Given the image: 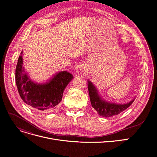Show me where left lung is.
Listing matches in <instances>:
<instances>
[{"instance_id":"1","label":"left lung","mask_w":157,"mask_h":157,"mask_svg":"<svg viewBox=\"0 0 157 157\" xmlns=\"http://www.w3.org/2000/svg\"><path fill=\"white\" fill-rule=\"evenodd\" d=\"M88 88L92 106L97 111L100 116L105 118L111 117L125 111L135 100L134 98L132 101L123 104L111 103L104 101L101 97L98 94L96 87L89 80L88 81Z\"/></svg>"}]
</instances>
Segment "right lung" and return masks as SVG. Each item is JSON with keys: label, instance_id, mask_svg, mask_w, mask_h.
<instances>
[{"label": "right lung", "instance_id": "obj_1", "mask_svg": "<svg viewBox=\"0 0 157 157\" xmlns=\"http://www.w3.org/2000/svg\"><path fill=\"white\" fill-rule=\"evenodd\" d=\"M22 52L16 67L15 80L18 93L23 102L31 108L43 112L55 109L62 99L65 88L73 76L67 71L56 74L47 83L38 84L32 81L23 66Z\"/></svg>", "mask_w": 157, "mask_h": 157}]
</instances>
